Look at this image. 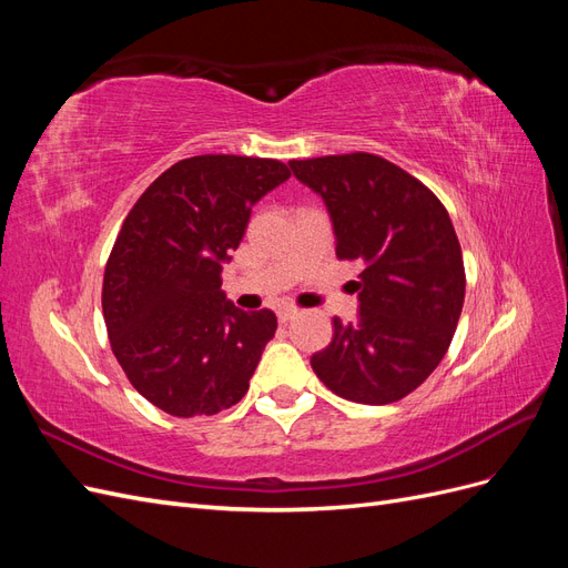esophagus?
<instances>
[{
	"label": "esophagus",
	"instance_id": "obj_1",
	"mask_svg": "<svg viewBox=\"0 0 568 568\" xmlns=\"http://www.w3.org/2000/svg\"><path fill=\"white\" fill-rule=\"evenodd\" d=\"M298 315V311H296V307H282V311H280V322L282 324H286V322H291V320H294Z\"/></svg>",
	"mask_w": 568,
	"mask_h": 568
}]
</instances>
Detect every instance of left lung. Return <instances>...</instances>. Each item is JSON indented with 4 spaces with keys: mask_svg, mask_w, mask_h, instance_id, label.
<instances>
[{
    "mask_svg": "<svg viewBox=\"0 0 568 568\" xmlns=\"http://www.w3.org/2000/svg\"><path fill=\"white\" fill-rule=\"evenodd\" d=\"M329 209L338 261H359V315L311 357L341 398L388 405L422 386L448 353L464 303V261L438 196L395 163L355 151L288 161Z\"/></svg>",
    "mask_w": 568,
    "mask_h": 568,
    "instance_id": "1",
    "label": "left lung"
}]
</instances>
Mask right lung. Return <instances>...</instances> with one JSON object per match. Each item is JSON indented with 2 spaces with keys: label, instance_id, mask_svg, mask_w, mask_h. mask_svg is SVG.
<instances>
[{
  "label": "right lung",
  "instance_id": "obj_1",
  "mask_svg": "<svg viewBox=\"0 0 568 568\" xmlns=\"http://www.w3.org/2000/svg\"><path fill=\"white\" fill-rule=\"evenodd\" d=\"M288 178L274 159H184L146 186L120 227L101 288L111 351L168 415H217L246 395L277 317L239 311L220 274L253 203Z\"/></svg>",
  "mask_w": 568,
  "mask_h": 568
}]
</instances>
